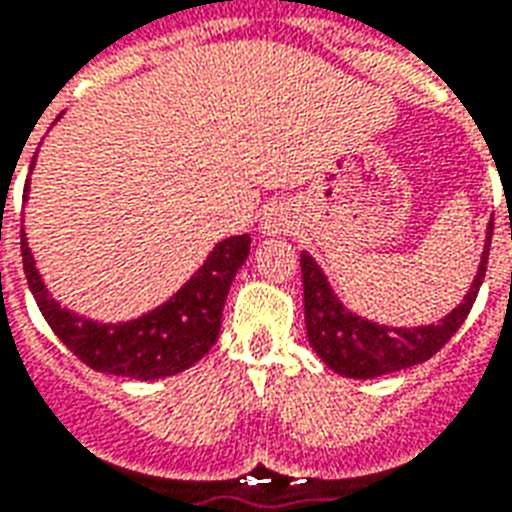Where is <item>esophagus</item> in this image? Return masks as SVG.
I'll use <instances>...</instances> for the list:
<instances>
[{
  "label": "esophagus",
  "mask_w": 512,
  "mask_h": 512,
  "mask_svg": "<svg viewBox=\"0 0 512 512\" xmlns=\"http://www.w3.org/2000/svg\"><path fill=\"white\" fill-rule=\"evenodd\" d=\"M290 230V220L284 217L282 209H268L263 217V233H284Z\"/></svg>",
  "instance_id": "obj_1"
}]
</instances>
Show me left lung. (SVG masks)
Masks as SVG:
<instances>
[{"label":"left lung","instance_id":"left-lung-1","mask_svg":"<svg viewBox=\"0 0 512 512\" xmlns=\"http://www.w3.org/2000/svg\"><path fill=\"white\" fill-rule=\"evenodd\" d=\"M491 230H494V222L486 233V247H483L481 265L470 284V292L446 319H440L438 325L424 327L376 325L346 311L341 300L335 298V292L330 290L325 273L314 263V257L303 252L300 273H303L306 330L319 360L346 378H376L427 362L432 354H438L451 341V335L462 327L478 298L483 276H486V263H489Z\"/></svg>","mask_w":512,"mask_h":512}]
</instances>
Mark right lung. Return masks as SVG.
<instances>
[{
  "mask_svg": "<svg viewBox=\"0 0 512 512\" xmlns=\"http://www.w3.org/2000/svg\"><path fill=\"white\" fill-rule=\"evenodd\" d=\"M249 244L252 239L247 233L220 241L212 255L206 257V263L195 271L193 279L163 306L152 308L150 314L131 322L101 325L93 319L77 317L50 298L26 244V233L21 230L23 271L29 279L31 295L37 300L45 322L53 327V333L88 368L139 381L177 376L212 349L220 335L225 298L236 273L247 260Z\"/></svg>",
  "mask_w": 512,
  "mask_h": 512,
  "instance_id": "1",
  "label": "right lung"
}]
</instances>
